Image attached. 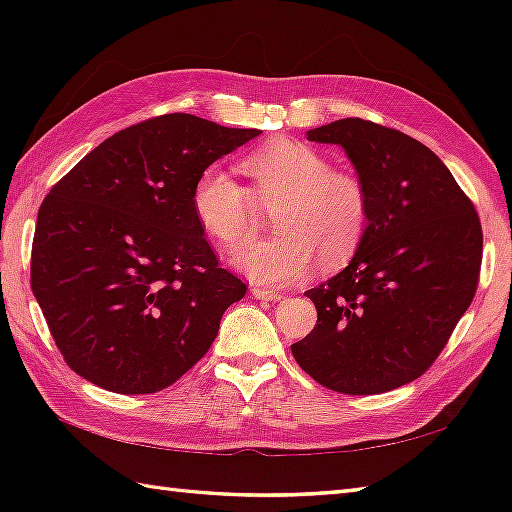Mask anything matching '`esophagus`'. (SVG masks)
Wrapping results in <instances>:
<instances>
[{
  "label": "esophagus",
  "mask_w": 512,
  "mask_h": 512,
  "mask_svg": "<svg viewBox=\"0 0 512 512\" xmlns=\"http://www.w3.org/2000/svg\"><path fill=\"white\" fill-rule=\"evenodd\" d=\"M250 292H253L255 299H262V301H281V299H284V292H275V290L259 288V286H255Z\"/></svg>",
  "instance_id": "1"
}]
</instances>
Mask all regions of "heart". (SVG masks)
Instances as JSON below:
<instances>
[{
	"label": "heart",
	"mask_w": 512,
	"mask_h": 512,
	"mask_svg": "<svg viewBox=\"0 0 512 512\" xmlns=\"http://www.w3.org/2000/svg\"><path fill=\"white\" fill-rule=\"evenodd\" d=\"M250 189L226 171L209 167L193 184L191 206L198 224L228 253L255 237L257 205L277 209V237L248 248L235 266L253 281L286 286L321 264L339 268L363 244L369 198L352 173L334 171L321 151L288 138H275L242 162Z\"/></svg>",
	"instance_id": "obj_1"
}]
</instances>
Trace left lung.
<instances>
[{"mask_svg":"<svg viewBox=\"0 0 512 512\" xmlns=\"http://www.w3.org/2000/svg\"><path fill=\"white\" fill-rule=\"evenodd\" d=\"M308 140L339 145L369 198V224L339 275L310 288L317 325L292 356L323 387L383 394L427 372L469 310L482 226L447 165L396 129L341 118Z\"/></svg>","mask_w":512,"mask_h":512,"instance_id":"1","label":"left lung"}]
</instances>
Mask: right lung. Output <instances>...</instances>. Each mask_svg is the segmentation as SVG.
Listing matches in <instances>:
<instances>
[{
  "label": "right lung",
  "mask_w": 512,
  "mask_h": 512,
  "mask_svg": "<svg viewBox=\"0 0 512 512\" xmlns=\"http://www.w3.org/2000/svg\"><path fill=\"white\" fill-rule=\"evenodd\" d=\"M262 132L165 114L92 149L43 200L30 284L65 363L116 394H154L209 352L246 286L220 268L193 184Z\"/></svg>",
  "instance_id": "right-lung-1"
}]
</instances>
